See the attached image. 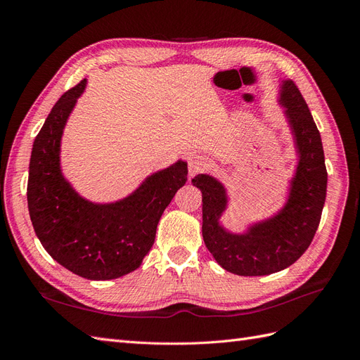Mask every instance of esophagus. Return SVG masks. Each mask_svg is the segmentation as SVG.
I'll return each instance as SVG.
<instances>
[{"label":"esophagus","mask_w":360,"mask_h":360,"mask_svg":"<svg viewBox=\"0 0 360 360\" xmlns=\"http://www.w3.org/2000/svg\"><path fill=\"white\" fill-rule=\"evenodd\" d=\"M207 167H209V162H207V159L204 156L193 155L189 158V176L191 177L205 171Z\"/></svg>","instance_id":"esophagus-1"}]
</instances>
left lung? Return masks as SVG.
<instances>
[{
  "instance_id": "8db88e82",
  "label": "left lung",
  "mask_w": 360,
  "mask_h": 360,
  "mask_svg": "<svg viewBox=\"0 0 360 360\" xmlns=\"http://www.w3.org/2000/svg\"><path fill=\"white\" fill-rule=\"evenodd\" d=\"M285 106L299 151L290 197L278 214L255 224L245 234H231L219 225L226 207L222 184L210 176L193 177L202 192V237L207 249L225 270L240 276H263L284 270L303 255L317 231L328 186L321 136L309 108L292 81H284Z\"/></svg>"
}]
</instances>
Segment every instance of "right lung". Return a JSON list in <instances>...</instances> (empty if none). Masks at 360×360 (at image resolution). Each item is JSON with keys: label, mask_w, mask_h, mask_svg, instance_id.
<instances>
[{"label": "right lung", "mask_w": 360, "mask_h": 360, "mask_svg": "<svg viewBox=\"0 0 360 360\" xmlns=\"http://www.w3.org/2000/svg\"><path fill=\"white\" fill-rule=\"evenodd\" d=\"M85 79L53 105L32 144L27 186L32 226L46 252L75 275L91 281L136 270L155 243L160 216L188 180L186 162L155 172L130 197L112 204L81 198L60 169L64 124Z\"/></svg>", "instance_id": "obj_1"}]
</instances>
